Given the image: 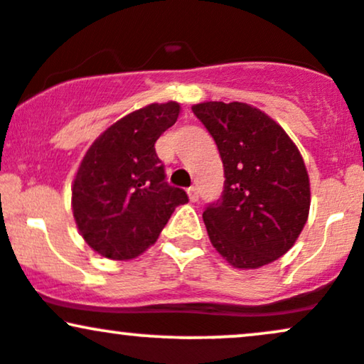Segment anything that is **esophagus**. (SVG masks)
<instances>
[{"label":"esophagus","instance_id":"obj_1","mask_svg":"<svg viewBox=\"0 0 364 364\" xmlns=\"http://www.w3.org/2000/svg\"><path fill=\"white\" fill-rule=\"evenodd\" d=\"M188 198H190V202H198V190H196V186L188 188Z\"/></svg>","mask_w":364,"mask_h":364}]
</instances>
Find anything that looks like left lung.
I'll return each mask as SVG.
<instances>
[{
  "label": "left lung",
  "mask_w": 364,
  "mask_h": 364,
  "mask_svg": "<svg viewBox=\"0 0 364 364\" xmlns=\"http://www.w3.org/2000/svg\"><path fill=\"white\" fill-rule=\"evenodd\" d=\"M193 114L215 140L224 191L203 212L210 243L235 269H260L287 253L310 214V178L296 144L245 102H200Z\"/></svg>",
  "instance_id": "8db88e82"
}]
</instances>
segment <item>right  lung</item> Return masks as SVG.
<instances>
[{
  "instance_id": "right-lung-1",
  "label": "right lung",
  "mask_w": 364,
  "mask_h": 364,
  "mask_svg": "<svg viewBox=\"0 0 364 364\" xmlns=\"http://www.w3.org/2000/svg\"><path fill=\"white\" fill-rule=\"evenodd\" d=\"M179 104H149L111 124L83 156L72 185V210L85 243L109 260H132L157 241L181 188L166 181L156 141L176 123Z\"/></svg>"
}]
</instances>
